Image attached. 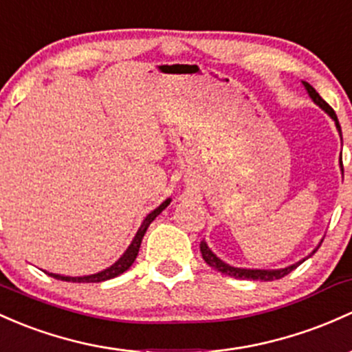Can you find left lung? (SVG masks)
<instances>
[{"mask_svg":"<svg viewBox=\"0 0 352 352\" xmlns=\"http://www.w3.org/2000/svg\"><path fill=\"white\" fill-rule=\"evenodd\" d=\"M302 84H304L305 89H307L309 96L312 97V100L316 102V104L319 105V107H322L324 111H326L327 114L331 116L332 119H334L336 127H338L339 134H341V126H339V120H338V116H336L334 109H332L331 105H329L327 102L324 100L322 97H320L319 94L316 92V89H314V87H312L311 84H307V82H302ZM341 135H342V134H341ZM341 169H342V173H344L342 161H341ZM316 250H317V248H316ZM316 250H314V252H316ZM199 252H201L203 260H205L208 265H210L211 268H214V270L221 272V274L230 275V277H235V278H250V280H262V282L277 280V278L285 277V275H289L290 272L294 270V268H297L298 263L304 262V260H302V262L294 263V265H290V267H287V268H280V270H248V268H235V267L226 265L225 262H221V260L218 258V256L214 255V253L211 252L210 248H208V245L205 243V240H203L201 243H199Z\"/></svg>","mask_w":352,"mask_h":352,"instance_id":"obj_1","label":"left lung"}]
</instances>
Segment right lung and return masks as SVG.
I'll return each mask as SVG.
<instances>
[{
    "label": "right lung",
    "instance_id": "1",
    "mask_svg": "<svg viewBox=\"0 0 352 352\" xmlns=\"http://www.w3.org/2000/svg\"><path fill=\"white\" fill-rule=\"evenodd\" d=\"M169 201H171V199H166V201L162 203L161 206H157L156 210H154V211H151V213L147 214V217H146V220L142 221L141 228H139V232L135 233L134 240H132V243L129 245V248H127L126 253H124V255L120 256V258L117 260V262H116L114 265H112V267L105 268V270L99 272V274L87 275V277H63V275H56V274H48V275H50V277L56 278V280L97 283V282H104V280H109V278H114V277H117V275L124 274V272H126L127 268H129V267L132 265V263H134L135 256H138V253H139V248H141V241H142V236H144V233H146L147 226H149L151 223L154 221V218H156L157 214H160L161 211L164 210V208L169 205Z\"/></svg>",
    "mask_w": 352,
    "mask_h": 352
}]
</instances>
